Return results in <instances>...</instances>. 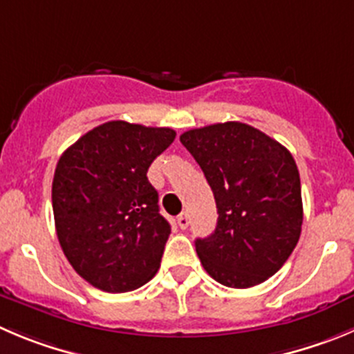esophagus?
I'll list each match as a JSON object with an SVG mask.
<instances>
[{"instance_id": "1", "label": "esophagus", "mask_w": 354, "mask_h": 354, "mask_svg": "<svg viewBox=\"0 0 354 354\" xmlns=\"http://www.w3.org/2000/svg\"><path fill=\"white\" fill-rule=\"evenodd\" d=\"M177 224H179L180 230H186L187 225H189V215L184 212V214H180L179 217H177Z\"/></svg>"}]
</instances>
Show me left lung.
<instances>
[{"label":"left lung","mask_w":354,"mask_h":354,"mask_svg":"<svg viewBox=\"0 0 354 354\" xmlns=\"http://www.w3.org/2000/svg\"><path fill=\"white\" fill-rule=\"evenodd\" d=\"M180 142L203 170L217 225L198 257L218 283L248 288L287 262L301 236V177L290 151L240 121L193 129Z\"/></svg>","instance_id":"left-lung-1"}]
</instances>
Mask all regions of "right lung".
<instances>
[{"label": "right lung", "mask_w": 354, "mask_h": 354, "mask_svg": "<svg viewBox=\"0 0 354 354\" xmlns=\"http://www.w3.org/2000/svg\"><path fill=\"white\" fill-rule=\"evenodd\" d=\"M175 139L171 129L107 121L67 147L52 184L55 230L74 271L121 294L156 274L170 224L147 168Z\"/></svg>", "instance_id": "right-lung-1"}]
</instances>
